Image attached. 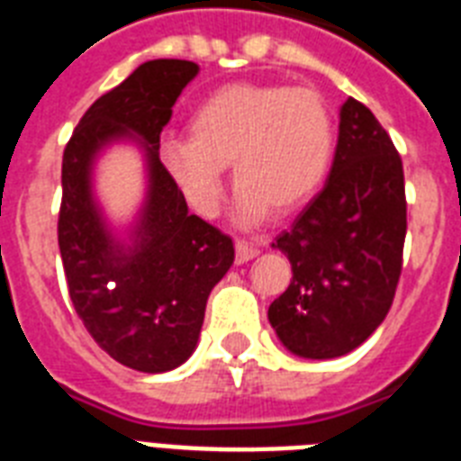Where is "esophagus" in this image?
Wrapping results in <instances>:
<instances>
[{
    "label": "esophagus",
    "mask_w": 461,
    "mask_h": 461,
    "mask_svg": "<svg viewBox=\"0 0 461 461\" xmlns=\"http://www.w3.org/2000/svg\"><path fill=\"white\" fill-rule=\"evenodd\" d=\"M234 249H237V263H239V265H241V263H249V260H253V258H256L258 253H260V249H258L256 243L243 241V239H239L237 246H234Z\"/></svg>",
    "instance_id": "esophagus-1"
}]
</instances>
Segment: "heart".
<instances>
[{"mask_svg":"<svg viewBox=\"0 0 461 461\" xmlns=\"http://www.w3.org/2000/svg\"><path fill=\"white\" fill-rule=\"evenodd\" d=\"M192 140L166 141V166L186 201L212 218L224 166L239 186V218L256 222L272 208H301L334 158V118L310 87L237 82L205 96L189 121Z\"/></svg>","mask_w":461,"mask_h":461,"instance_id":"obj_1","label":"heart"}]
</instances>
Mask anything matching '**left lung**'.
<instances>
[{
    "instance_id": "8db88e82",
    "label": "left lung",
    "mask_w": 461,
    "mask_h": 461,
    "mask_svg": "<svg viewBox=\"0 0 461 461\" xmlns=\"http://www.w3.org/2000/svg\"><path fill=\"white\" fill-rule=\"evenodd\" d=\"M407 201L402 160L357 99L340 106L324 189L272 241L294 279L267 310L294 355L329 360L362 346L386 320L402 272Z\"/></svg>"
}]
</instances>
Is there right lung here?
Masks as SVG:
<instances>
[{
	"mask_svg": "<svg viewBox=\"0 0 461 461\" xmlns=\"http://www.w3.org/2000/svg\"><path fill=\"white\" fill-rule=\"evenodd\" d=\"M198 66L182 59L141 63L87 108L66 144L59 249L70 301L89 336L115 362L158 374L196 348L212 286L234 263V243L186 208L160 163V132ZM140 137L149 192L133 246L107 231L91 198V166L104 145Z\"/></svg>",
	"mask_w": 461,
	"mask_h": 461,
	"instance_id": "right-lung-1",
	"label": "right lung"
}]
</instances>
